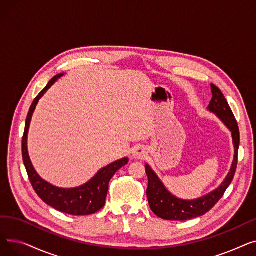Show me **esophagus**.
Wrapping results in <instances>:
<instances>
[{
    "label": "esophagus",
    "mask_w": 256,
    "mask_h": 256,
    "mask_svg": "<svg viewBox=\"0 0 256 256\" xmlns=\"http://www.w3.org/2000/svg\"><path fill=\"white\" fill-rule=\"evenodd\" d=\"M146 156V150L143 146H137L132 152V156L135 158H143Z\"/></svg>",
    "instance_id": "34e87169"
}]
</instances>
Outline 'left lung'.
Returning <instances> with one entry per match:
<instances>
[{"label":"left lung","mask_w":256,"mask_h":256,"mask_svg":"<svg viewBox=\"0 0 256 256\" xmlns=\"http://www.w3.org/2000/svg\"><path fill=\"white\" fill-rule=\"evenodd\" d=\"M210 87L212 98L210 102L208 109L210 112L217 114L232 134L234 158L230 172L228 173L225 180L216 191L196 200H182L170 194L152 168L148 165H145V172L147 178H148V186H147L146 194L147 198H148L150 206L158 217L164 220L186 221L202 216L210 210L223 197L226 189L234 180L238 166L240 130L234 115L221 90L214 84H210Z\"/></svg>","instance_id":"obj_1"}]
</instances>
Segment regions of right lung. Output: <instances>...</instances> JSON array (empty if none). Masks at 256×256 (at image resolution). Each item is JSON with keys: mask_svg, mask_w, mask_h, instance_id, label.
I'll return each mask as SVG.
<instances>
[{"mask_svg": "<svg viewBox=\"0 0 256 256\" xmlns=\"http://www.w3.org/2000/svg\"><path fill=\"white\" fill-rule=\"evenodd\" d=\"M62 76L63 74H60L54 76L44 87V89L35 98L31 104L28 116H26V119L24 132L22 142V160L33 189L36 194L42 198L44 202L65 214H74V216H85V214L96 212L104 208L111 178L117 170L128 164V158H121L110 164L109 166L100 169L91 180L82 186L74 188V189H60V188L54 186L40 178V176L34 170L28 154L26 136H28L32 114L38 100L46 92V90Z\"/></svg>", "mask_w": 256, "mask_h": 256, "instance_id": "right-lung-1", "label": "right lung"}]
</instances>
